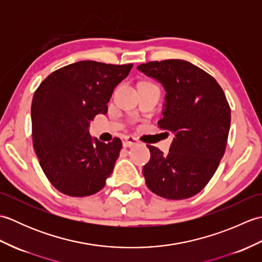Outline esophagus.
<instances>
[{
  "label": "esophagus",
  "instance_id": "obj_1",
  "mask_svg": "<svg viewBox=\"0 0 262 262\" xmlns=\"http://www.w3.org/2000/svg\"><path fill=\"white\" fill-rule=\"evenodd\" d=\"M121 141H122V145L125 147H130L133 145H135V144H137V140L133 136H124Z\"/></svg>",
  "mask_w": 262,
  "mask_h": 262
}]
</instances>
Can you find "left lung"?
Returning <instances> with one entry per match:
<instances>
[{"instance_id": "left-lung-1", "label": "left lung", "mask_w": 262, "mask_h": 262, "mask_svg": "<svg viewBox=\"0 0 262 262\" xmlns=\"http://www.w3.org/2000/svg\"><path fill=\"white\" fill-rule=\"evenodd\" d=\"M137 69L164 86L163 118L158 126L174 134L168 154L147 145L146 186L166 199L192 197L209 182L225 153L231 126L225 93L213 76L187 60H154Z\"/></svg>"}]
</instances>
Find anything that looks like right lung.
<instances>
[{"instance_id":"add662e5","label":"right lung","mask_w":262,"mask_h":262,"mask_svg":"<svg viewBox=\"0 0 262 262\" xmlns=\"http://www.w3.org/2000/svg\"><path fill=\"white\" fill-rule=\"evenodd\" d=\"M133 64L81 60L54 71L37 88L31 103L33 148L49 182L64 194L86 197L101 190L121 141L92 143L88 127L107 114L115 86Z\"/></svg>"}]
</instances>
